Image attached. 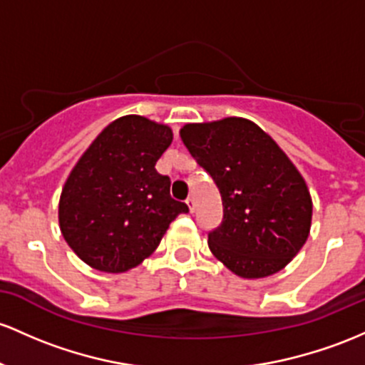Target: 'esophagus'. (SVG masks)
I'll return each instance as SVG.
<instances>
[{
  "mask_svg": "<svg viewBox=\"0 0 365 365\" xmlns=\"http://www.w3.org/2000/svg\"><path fill=\"white\" fill-rule=\"evenodd\" d=\"M187 207H189V211L190 213H194V210H195V201H194V197H187Z\"/></svg>",
  "mask_w": 365,
  "mask_h": 365,
  "instance_id": "obj_1",
  "label": "esophagus"
}]
</instances>
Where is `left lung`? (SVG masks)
I'll return each instance as SVG.
<instances>
[{
  "instance_id": "left-lung-1",
  "label": "left lung",
  "mask_w": 365,
  "mask_h": 365,
  "mask_svg": "<svg viewBox=\"0 0 365 365\" xmlns=\"http://www.w3.org/2000/svg\"><path fill=\"white\" fill-rule=\"evenodd\" d=\"M180 137L222 195V225L207 235L215 258L242 279L282 270L312 227V195L298 168L250 119L189 123Z\"/></svg>"
}]
</instances>
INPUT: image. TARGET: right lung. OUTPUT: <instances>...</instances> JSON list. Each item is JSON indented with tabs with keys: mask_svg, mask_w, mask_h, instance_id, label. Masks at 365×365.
Segmentation results:
<instances>
[{
	"mask_svg": "<svg viewBox=\"0 0 365 365\" xmlns=\"http://www.w3.org/2000/svg\"><path fill=\"white\" fill-rule=\"evenodd\" d=\"M171 142L168 124L130 114L103 128L78 159L60 194L58 225L86 265L106 274L138 267L189 211L155 171Z\"/></svg>",
	"mask_w": 365,
	"mask_h": 365,
	"instance_id": "1",
	"label": "right lung"
}]
</instances>
